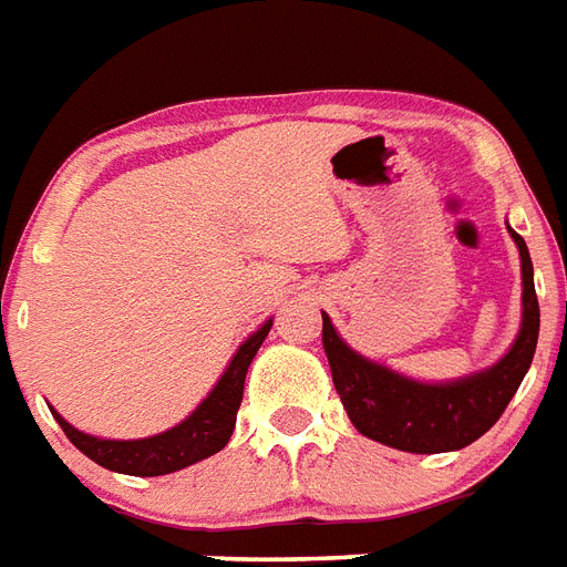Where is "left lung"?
Wrapping results in <instances>:
<instances>
[{"label": "left lung", "instance_id": "1", "mask_svg": "<svg viewBox=\"0 0 567 567\" xmlns=\"http://www.w3.org/2000/svg\"><path fill=\"white\" fill-rule=\"evenodd\" d=\"M509 231L520 252L524 309L515 344L488 371L435 385L417 382L350 350L332 327V320L323 315V350L332 368V382L350 421L362 435L405 453H447L474 444L506 412V405L527 377L538 344L533 261L524 238L515 229Z\"/></svg>", "mask_w": 567, "mask_h": 567}]
</instances>
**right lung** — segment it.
I'll list each match as a JSON object with an SVG mask.
<instances>
[{
	"label": "right lung",
	"instance_id": "obj_1",
	"mask_svg": "<svg viewBox=\"0 0 567 567\" xmlns=\"http://www.w3.org/2000/svg\"><path fill=\"white\" fill-rule=\"evenodd\" d=\"M270 327H274V320L261 323V329H256L238 347V353L231 355L229 368L217 379L212 394L205 396L203 403L173 430L135 441L96 439V435H87V432L70 426L55 409H52V414H55L58 426L64 430L66 439L73 441L84 456L93 458L96 465L109 467V471L128 476H162L182 471L194 462L214 456L217 450L229 444L240 400H244V379H247L249 362L256 359L258 347L267 338Z\"/></svg>",
	"mask_w": 567,
	"mask_h": 567
}]
</instances>
